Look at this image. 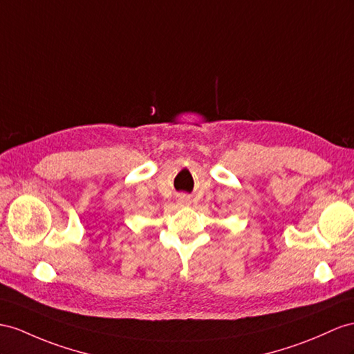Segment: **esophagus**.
I'll list each match as a JSON object with an SVG mask.
<instances>
[{
	"mask_svg": "<svg viewBox=\"0 0 354 354\" xmlns=\"http://www.w3.org/2000/svg\"><path fill=\"white\" fill-rule=\"evenodd\" d=\"M179 201L183 202V203H187V202H188V198H187L185 196H180V197H179Z\"/></svg>",
	"mask_w": 354,
	"mask_h": 354,
	"instance_id": "obj_1",
	"label": "esophagus"
}]
</instances>
